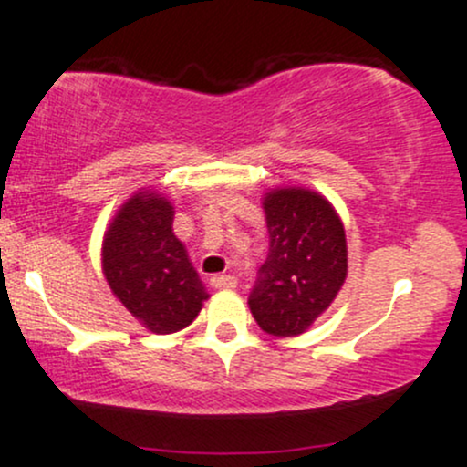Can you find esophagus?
Masks as SVG:
<instances>
[{
  "label": "esophagus",
  "mask_w": 467,
  "mask_h": 467,
  "mask_svg": "<svg viewBox=\"0 0 467 467\" xmlns=\"http://www.w3.org/2000/svg\"><path fill=\"white\" fill-rule=\"evenodd\" d=\"M210 284H213V288H219V290L237 288V279H234L233 275H214L213 279H210Z\"/></svg>",
  "instance_id": "34e87169"
}]
</instances>
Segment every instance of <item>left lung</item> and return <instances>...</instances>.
<instances>
[{"mask_svg": "<svg viewBox=\"0 0 467 467\" xmlns=\"http://www.w3.org/2000/svg\"><path fill=\"white\" fill-rule=\"evenodd\" d=\"M264 210L270 250L250 290V310L270 335H301L346 281V233L330 202L304 188L268 192Z\"/></svg>", "mask_w": 467, "mask_h": 467, "instance_id": "obj_1", "label": "left lung"}]
</instances>
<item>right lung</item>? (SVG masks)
Masks as SVG:
<instances>
[{"mask_svg": "<svg viewBox=\"0 0 467 467\" xmlns=\"http://www.w3.org/2000/svg\"><path fill=\"white\" fill-rule=\"evenodd\" d=\"M175 210L159 194L124 203L104 239V275L117 299L148 330L171 335L191 326L208 292L172 233Z\"/></svg>", "mask_w": 467, "mask_h": 467, "instance_id": "1", "label": "right lung"}]
</instances>
